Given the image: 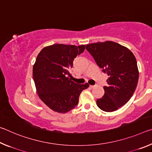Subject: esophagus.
Listing matches in <instances>:
<instances>
[{
    "mask_svg": "<svg viewBox=\"0 0 152 152\" xmlns=\"http://www.w3.org/2000/svg\"><path fill=\"white\" fill-rule=\"evenodd\" d=\"M90 87H91V88H93L95 87V85H90Z\"/></svg>",
    "mask_w": 152,
    "mask_h": 152,
    "instance_id": "34e87169",
    "label": "esophagus"
}]
</instances>
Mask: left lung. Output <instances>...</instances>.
<instances>
[{
  "instance_id": "obj_1",
  "label": "left lung",
  "mask_w": 152,
  "mask_h": 152,
  "mask_svg": "<svg viewBox=\"0 0 152 152\" xmlns=\"http://www.w3.org/2000/svg\"><path fill=\"white\" fill-rule=\"evenodd\" d=\"M87 51L104 73L109 77L104 94L97 99L96 104L105 112L119 109L129 101L137 85L139 70L133 53L119 43L107 41L90 43Z\"/></svg>"
}]
</instances>
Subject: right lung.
I'll return each instance as SVG.
<instances>
[{
  "instance_id": "add662e5",
  "label": "right lung",
  "mask_w": 152,
  "mask_h": 152,
  "mask_svg": "<svg viewBox=\"0 0 152 152\" xmlns=\"http://www.w3.org/2000/svg\"><path fill=\"white\" fill-rule=\"evenodd\" d=\"M85 50V45L53 44L43 48L33 67L36 91L40 99L53 111L66 113L78 103L88 83L80 84L71 80L69 70L73 60Z\"/></svg>"
}]
</instances>
